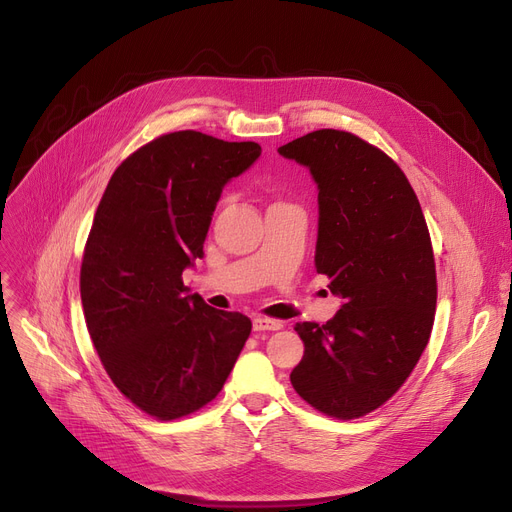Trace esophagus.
<instances>
[{
	"label": "esophagus",
	"mask_w": 512,
	"mask_h": 512,
	"mask_svg": "<svg viewBox=\"0 0 512 512\" xmlns=\"http://www.w3.org/2000/svg\"><path fill=\"white\" fill-rule=\"evenodd\" d=\"M282 328V321L270 319V317H255L253 319V330L255 332H274Z\"/></svg>",
	"instance_id": "34e87169"
}]
</instances>
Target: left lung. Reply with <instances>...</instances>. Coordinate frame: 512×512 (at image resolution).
<instances>
[{
    "label": "left lung",
    "instance_id": "1",
    "mask_svg": "<svg viewBox=\"0 0 512 512\" xmlns=\"http://www.w3.org/2000/svg\"><path fill=\"white\" fill-rule=\"evenodd\" d=\"M317 184L315 270L342 299L324 326L297 324L305 355L290 382L311 407L355 419L382 407L415 369L436 313V263L407 176L342 130H315L278 149Z\"/></svg>",
    "mask_w": 512,
    "mask_h": 512
}]
</instances>
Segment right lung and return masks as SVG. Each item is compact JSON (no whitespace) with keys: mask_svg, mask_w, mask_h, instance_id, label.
<instances>
[{"mask_svg":"<svg viewBox=\"0 0 512 512\" xmlns=\"http://www.w3.org/2000/svg\"><path fill=\"white\" fill-rule=\"evenodd\" d=\"M261 155L197 130L164 134L126 157L97 207L80 267L95 351L116 388L147 415L178 419L218 396L251 319L188 294L182 272L224 186Z\"/></svg>","mask_w":512,"mask_h":512,"instance_id":"right-lung-1","label":"right lung"}]
</instances>
